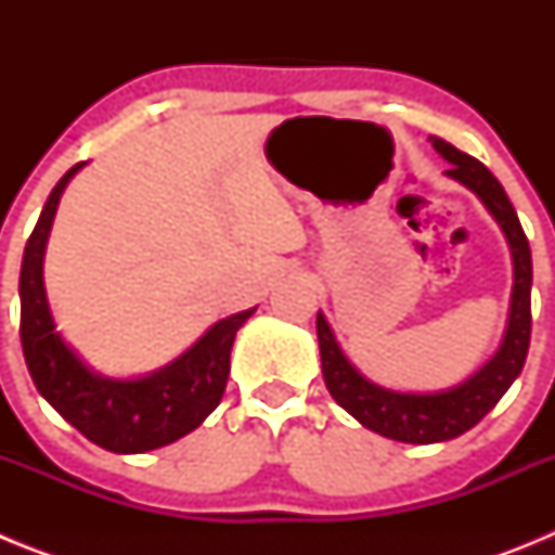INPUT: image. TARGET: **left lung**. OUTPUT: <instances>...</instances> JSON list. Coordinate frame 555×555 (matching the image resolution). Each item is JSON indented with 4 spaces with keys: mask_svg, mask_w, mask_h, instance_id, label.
I'll return each instance as SVG.
<instances>
[{
    "mask_svg": "<svg viewBox=\"0 0 555 555\" xmlns=\"http://www.w3.org/2000/svg\"><path fill=\"white\" fill-rule=\"evenodd\" d=\"M430 141H434V150L453 164L448 169L450 178L478 194L480 203L487 205L489 214L498 219L500 230L506 233L508 247H512V313H508L506 338H503L498 356L455 389L439 391V395H400V391L380 389V386L370 384L364 375H358L356 366L336 345V336L325 317L322 313L317 317L322 375H325V386L333 400L345 411H350L364 428L409 444L448 442V439L475 428L498 405L500 397L506 395L514 377L522 372L528 345H531V247H528V238L517 219V210L508 203L498 178L480 160L455 150L442 139L430 135Z\"/></svg>",
    "mask_w": 555,
    "mask_h": 555,
    "instance_id": "obj_1",
    "label": "left lung"
}]
</instances>
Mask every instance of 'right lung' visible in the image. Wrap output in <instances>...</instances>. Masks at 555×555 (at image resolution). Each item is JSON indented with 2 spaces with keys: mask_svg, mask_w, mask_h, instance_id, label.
I'll use <instances>...</instances> for the list:
<instances>
[{
  "mask_svg": "<svg viewBox=\"0 0 555 555\" xmlns=\"http://www.w3.org/2000/svg\"><path fill=\"white\" fill-rule=\"evenodd\" d=\"M80 166H72L57 180L24 247L18 278L24 361L47 403L86 439L111 453H146L178 442L217 409L228 386L235 331L253 317L255 308L217 322L189 352L152 375L139 380L94 375L68 350L61 333H55L43 292V247L49 228L63 189Z\"/></svg>",
  "mask_w": 555,
  "mask_h": 555,
  "instance_id": "obj_1",
  "label": "right lung"
}]
</instances>
